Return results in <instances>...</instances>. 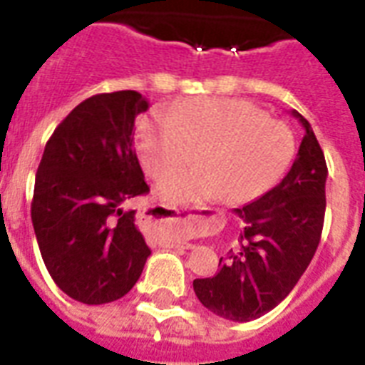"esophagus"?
I'll return each mask as SVG.
<instances>
[{
	"instance_id": "34e87169",
	"label": "esophagus",
	"mask_w": 365,
	"mask_h": 365,
	"mask_svg": "<svg viewBox=\"0 0 365 365\" xmlns=\"http://www.w3.org/2000/svg\"><path fill=\"white\" fill-rule=\"evenodd\" d=\"M153 222L163 223V225H168L172 229H199L206 227V217L200 216L199 212L187 210V208H165V206H153ZM165 246L168 248H183L189 250L193 248V244L183 242V240L176 239V237H170V239L165 240Z\"/></svg>"
}]
</instances>
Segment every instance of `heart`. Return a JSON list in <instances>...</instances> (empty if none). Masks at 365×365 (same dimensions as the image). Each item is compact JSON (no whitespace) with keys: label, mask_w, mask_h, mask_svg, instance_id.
I'll return each instance as SVG.
<instances>
[{"label":"heart","mask_w":365,"mask_h":365,"mask_svg":"<svg viewBox=\"0 0 365 365\" xmlns=\"http://www.w3.org/2000/svg\"><path fill=\"white\" fill-rule=\"evenodd\" d=\"M136 143L143 168L153 178L194 151L195 165L160 178L157 193L168 205L250 202L282 180L297 153L292 126L235 98L172 106L163 117L138 125Z\"/></svg>","instance_id":"obj_1"}]
</instances>
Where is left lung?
Returning <instances> with one entry per match:
<instances>
[{"instance_id": "obj_1", "label": "left lung", "mask_w": 365, "mask_h": 365, "mask_svg": "<svg viewBox=\"0 0 365 365\" xmlns=\"http://www.w3.org/2000/svg\"><path fill=\"white\" fill-rule=\"evenodd\" d=\"M305 136L289 172L254 202L235 208L244 222L239 244L220 257L212 278L193 289L210 312L250 322L272 311L307 271L322 235L328 166L312 126L292 110Z\"/></svg>"}]
</instances>
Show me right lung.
Listing matches in <instances>:
<instances>
[{"label": "right lung", "instance_id": "1", "mask_svg": "<svg viewBox=\"0 0 365 365\" xmlns=\"http://www.w3.org/2000/svg\"><path fill=\"white\" fill-rule=\"evenodd\" d=\"M136 91L91 96L48 138L36 174L31 223L48 274L71 299L104 305L132 289L151 255L125 210L149 191L134 149Z\"/></svg>", "mask_w": 365, "mask_h": 365}]
</instances>
